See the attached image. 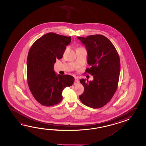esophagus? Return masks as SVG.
<instances>
[{
    "mask_svg": "<svg viewBox=\"0 0 146 146\" xmlns=\"http://www.w3.org/2000/svg\"><path fill=\"white\" fill-rule=\"evenodd\" d=\"M78 84H79V81L78 80V79L76 78L75 80H74V85H77Z\"/></svg>",
    "mask_w": 146,
    "mask_h": 146,
    "instance_id": "obj_1",
    "label": "esophagus"
}]
</instances>
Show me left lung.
Returning <instances> with one entry per match:
<instances>
[{"label":"left lung","instance_id":"obj_1","mask_svg":"<svg viewBox=\"0 0 146 146\" xmlns=\"http://www.w3.org/2000/svg\"><path fill=\"white\" fill-rule=\"evenodd\" d=\"M77 38L87 50V62L91 67L86 72L93 76L92 81L80 80L84 92L79 99L91 108H102L111 100L117 89L121 66L119 57L112 42L102 35Z\"/></svg>","mask_w":146,"mask_h":146}]
</instances>
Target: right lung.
Here are the masks:
<instances>
[{"label": "right lung", "instance_id": "1", "mask_svg": "<svg viewBox=\"0 0 146 146\" xmlns=\"http://www.w3.org/2000/svg\"><path fill=\"white\" fill-rule=\"evenodd\" d=\"M71 42V36L53 32L44 34L32 45L27 58L28 85L34 98L43 106H50L59 103L62 92L74 82L70 75L56 74L54 65L61 59Z\"/></svg>", "mask_w": 146, "mask_h": 146}]
</instances>
